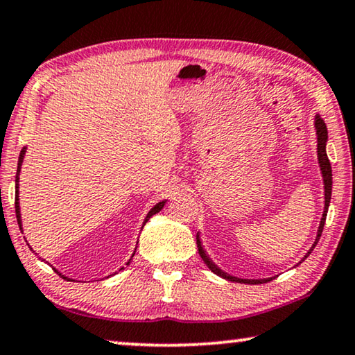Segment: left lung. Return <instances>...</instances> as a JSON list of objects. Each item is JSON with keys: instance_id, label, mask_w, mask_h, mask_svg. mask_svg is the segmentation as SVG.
Returning a JSON list of instances; mask_svg holds the SVG:
<instances>
[{"instance_id": "1", "label": "left lung", "mask_w": 355, "mask_h": 355, "mask_svg": "<svg viewBox=\"0 0 355 355\" xmlns=\"http://www.w3.org/2000/svg\"><path fill=\"white\" fill-rule=\"evenodd\" d=\"M314 127H315V135H318V160H319V166H320V173H322V179H324V198H325V205H324V212H322V219H320L319 223V228H318V234H315V241L311 249L308 250V254L304 255L303 260L308 257V255L313 252V249L315 248V244H318L320 234H322L324 230V225H325V217H327V211H329V206H330V198H331V166H330V160L329 157H327V150H325V146H327V139H329V132H327V127H325V122L320 119L319 114H315L314 117ZM196 246H198V254L201 255V259L206 265H208V268L216 272L217 276L223 277V279L227 281H233V282H241V284H263V282H268L271 281L272 277H266V279H241V277H234L232 275H228V272L222 271L219 266H217L214 261H212L208 255H206V250L201 246V239H200V234H196ZM302 260V261H303ZM300 261V263H302Z\"/></svg>"}]
</instances>
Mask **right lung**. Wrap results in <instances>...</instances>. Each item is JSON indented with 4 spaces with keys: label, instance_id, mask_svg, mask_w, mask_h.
Segmentation results:
<instances>
[{
    "label": "right lung",
    "instance_id": "right-lung-1",
    "mask_svg": "<svg viewBox=\"0 0 355 355\" xmlns=\"http://www.w3.org/2000/svg\"><path fill=\"white\" fill-rule=\"evenodd\" d=\"M25 152H26V147H24V149H21V152H20V155H19V165H17V174H15V217H17V222H19V228H20V232H24V228H21V216H20V203H19V174H20V168H21V163H24V157H25ZM165 203H166V200H163V201H160V203H157L154 208H152L149 212H147V216H146V219H144V222H143V227L146 225V222L150 219L152 216L154 214H157V212H160L162 209H163V206H165ZM135 252H136V249H135ZM135 252H133V255H135ZM132 255V257H133ZM132 260V259H130ZM130 260L127 261V265H130ZM55 270V268H53ZM121 270H123V266ZM119 270V271H121ZM60 276L63 277V279H67V281H74V279H71V277H68V276H64V275H62V272H60L58 270H55Z\"/></svg>",
    "mask_w": 355,
    "mask_h": 355
}]
</instances>
